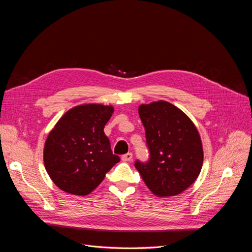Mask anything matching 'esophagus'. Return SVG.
<instances>
[{
	"label": "esophagus",
	"mask_w": 252,
	"mask_h": 252,
	"mask_svg": "<svg viewBox=\"0 0 252 252\" xmlns=\"http://www.w3.org/2000/svg\"><path fill=\"white\" fill-rule=\"evenodd\" d=\"M121 158H122V161H124V162H130L132 159V154L131 152H128V154L122 156Z\"/></svg>",
	"instance_id": "34e87169"
}]
</instances>
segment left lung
<instances>
[{
	"label": "left lung",
	"instance_id": "obj_1",
	"mask_svg": "<svg viewBox=\"0 0 252 252\" xmlns=\"http://www.w3.org/2000/svg\"><path fill=\"white\" fill-rule=\"evenodd\" d=\"M139 114L150 158L134 166L150 191L158 196L180 194L192 185L203 166L199 131L186 114L168 102L142 104Z\"/></svg>",
	"mask_w": 252,
	"mask_h": 252
}]
</instances>
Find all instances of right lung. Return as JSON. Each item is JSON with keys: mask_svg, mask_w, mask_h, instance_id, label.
Masks as SVG:
<instances>
[{"mask_svg": "<svg viewBox=\"0 0 252 252\" xmlns=\"http://www.w3.org/2000/svg\"><path fill=\"white\" fill-rule=\"evenodd\" d=\"M112 113L110 105L75 106L64 113L49 132L44 146V165L61 190L87 195L120 162L104 133Z\"/></svg>", "mask_w": 252, "mask_h": 252, "instance_id": "1", "label": "right lung"}]
</instances>
